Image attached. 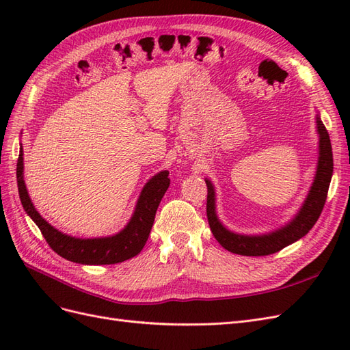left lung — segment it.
Instances as JSON below:
<instances>
[{
	"mask_svg": "<svg viewBox=\"0 0 350 350\" xmlns=\"http://www.w3.org/2000/svg\"><path fill=\"white\" fill-rule=\"evenodd\" d=\"M315 120L317 134H319V161H317L312 184L298 213L288 224L278 228L276 230L260 235H245L228 229L217 216L215 185L206 178L208 225L211 234L215 235L217 242L225 250L239 254V256H269V254L278 252L305 237L315 225V221L319 220L333 176V152L330 137H328V133L320 118V113H317Z\"/></svg>",
	"mask_w": 350,
	"mask_h": 350,
	"instance_id": "left-lung-1",
	"label": "left lung"
}]
</instances>
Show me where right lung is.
Wrapping results in <instances>:
<instances>
[{
    "instance_id": "obj_1",
    "label": "right lung",
    "mask_w": 350,
    "mask_h": 350,
    "mask_svg": "<svg viewBox=\"0 0 350 350\" xmlns=\"http://www.w3.org/2000/svg\"><path fill=\"white\" fill-rule=\"evenodd\" d=\"M23 149L20 150L17 161V187L23 208L40 229L42 235L58 256L72 262L100 266V264H116L130 260L139 254L150 235L156 210L171 184L167 171L157 172L146 183L137 200L134 213L129 224L118 234L100 238H76L55 229L42 217L29 197L25 184Z\"/></svg>"
}]
</instances>
